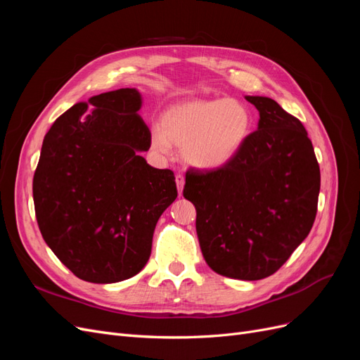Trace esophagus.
I'll return each mask as SVG.
<instances>
[{"label": "esophagus", "mask_w": 360, "mask_h": 360, "mask_svg": "<svg viewBox=\"0 0 360 360\" xmlns=\"http://www.w3.org/2000/svg\"><path fill=\"white\" fill-rule=\"evenodd\" d=\"M176 183H177L179 193H181L183 186H184V176H183V174H177V176H176Z\"/></svg>", "instance_id": "obj_1"}]
</instances>
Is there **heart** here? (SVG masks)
Returning a JSON list of instances; mask_svg holds the SVG:
<instances>
[{"instance_id":"heart-1","label":"heart","mask_w":360,"mask_h":360,"mask_svg":"<svg viewBox=\"0 0 360 360\" xmlns=\"http://www.w3.org/2000/svg\"><path fill=\"white\" fill-rule=\"evenodd\" d=\"M252 114L234 99H197L169 106L160 127H155L151 146L168 155L172 144L183 147V158L201 169H216L230 163L252 130Z\"/></svg>"}]
</instances>
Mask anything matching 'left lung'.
Returning a JSON list of instances; mask_svg holds the SVG:
<instances>
[{"mask_svg": "<svg viewBox=\"0 0 360 360\" xmlns=\"http://www.w3.org/2000/svg\"><path fill=\"white\" fill-rule=\"evenodd\" d=\"M258 129L230 163L186 172L209 267L226 278L274 275L307 238L317 214L320 167L300 120L269 97L246 96Z\"/></svg>", "mask_w": 360, "mask_h": 360, "instance_id": "8db88e82", "label": "left lung"}]
</instances>
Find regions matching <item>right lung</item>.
<instances>
[{"label": "right lung", "instance_id": "add662e5", "mask_svg": "<svg viewBox=\"0 0 360 360\" xmlns=\"http://www.w3.org/2000/svg\"><path fill=\"white\" fill-rule=\"evenodd\" d=\"M89 103L93 112L76 103L48 130L32 198L40 233L61 263L82 281L111 284L147 264L156 224L177 186L171 169L138 155L150 148L151 134L135 89Z\"/></svg>", "mask_w": 360, "mask_h": 360}]
</instances>
